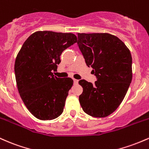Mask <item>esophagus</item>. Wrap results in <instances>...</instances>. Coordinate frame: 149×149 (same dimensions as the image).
<instances>
[{"instance_id":"esophagus-1","label":"esophagus","mask_w":149,"mask_h":149,"mask_svg":"<svg viewBox=\"0 0 149 149\" xmlns=\"http://www.w3.org/2000/svg\"><path fill=\"white\" fill-rule=\"evenodd\" d=\"M73 81H74V84H77L78 81H79V80H77V79H73Z\"/></svg>"}]
</instances>
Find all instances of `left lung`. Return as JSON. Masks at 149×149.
<instances>
[{"instance_id": "1", "label": "left lung", "mask_w": 149, "mask_h": 149, "mask_svg": "<svg viewBox=\"0 0 149 149\" xmlns=\"http://www.w3.org/2000/svg\"><path fill=\"white\" fill-rule=\"evenodd\" d=\"M77 44L86 65L93 68L94 84L79 81L83 111L95 118L113 113L124 99L132 79L131 53L119 38L108 33H78Z\"/></svg>"}]
</instances>
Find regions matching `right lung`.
Segmentation results:
<instances>
[{
    "label": "right lung",
    "instance_id": "add662e5",
    "mask_svg": "<svg viewBox=\"0 0 149 149\" xmlns=\"http://www.w3.org/2000/svg\"><path fill=\"white\" fill-rule=\"evenodd\" d=\"M77 41L72 33L36 31L24 41L16 57L18 91L27 109L38 119L53 120L63 112L73 80L58 78L52 71L57 70L63 51Z\"/></svg>",
    "mask_w": 149,
    "mask_h": 149
}]
</instances>
